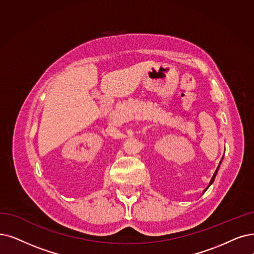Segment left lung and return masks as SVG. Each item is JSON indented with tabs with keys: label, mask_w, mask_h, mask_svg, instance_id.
Returning a JSON list of instances; mask_svg holds the SVG:
<instances>
[{
	"label": "left lung",
	"mask_w": 254,
	"mask_h": 254,
	"mask_svg": "<svg viewBox=\"0 0 254 254\" xmlns=\"http://www.w3.org/2000/svg\"><path fill=\"white\" fill-rule=\"evenodd\" d=\"M219 168V167H218ZM218 168H217V170H216V172H215V174H214V176H212V178H211V180H210V182H209V186L212 184V182H214V179H215V177H216V174H217V172H218ZM208 186V187H209Z\"/></svg>",
	"instance_id": "8db88e82"
}]
</instances>
